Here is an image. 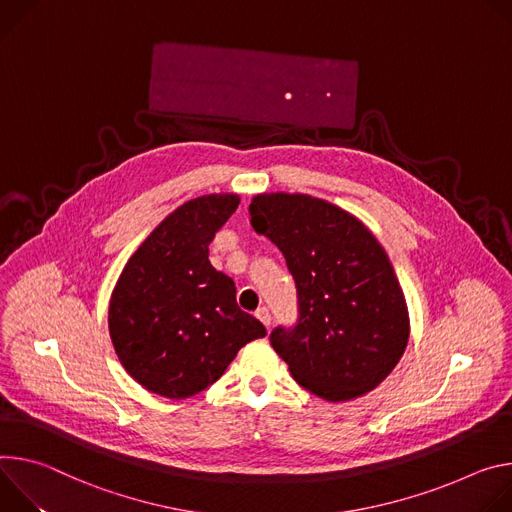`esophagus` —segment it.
I'll return each mask as SVG.
<instances>
[{
	"label": "esophagus",
	"mask_w": 512,
	"mask_h": 512,
	"mask_svg": "<svg viewBox=\"0 0 512 512\" xmlns=\"http://www.w3.org/2000/svg\"><path fill=\"white\" fill-rule=\"evenodd\" d=\"M256 317L262 321V325H264L266 329H270V321H272V317H270V311H268L266 307H260V309L256 311Z\"/></svg>",
	"instance_id": "esophagus-1"
}]
</instances>
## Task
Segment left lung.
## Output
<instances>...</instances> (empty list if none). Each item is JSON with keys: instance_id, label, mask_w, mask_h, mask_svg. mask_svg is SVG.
<instances>
[{"instance_id": "1", "label": "left lung", "mask_w": 512, "mask_h": 512, "mask_svg": "<svg viewBox=\"0 0 512 512\" xmlns=\"http://www.w3.org/2000/svg\"><path fill=\"white\" fill-rule=\"evenodd\" d=\"M250 223L287 260L299 323L270 344L293 378L329 403L374 390L409 342V309L394 268L368 227L346 209L303 193H260Z\"/></svg>"}]
</instances>
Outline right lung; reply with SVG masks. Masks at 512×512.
<instances>
[{"instance_id":"add662e5","label":"right lung","mask_w":512,"mask_h":512,"mask_svg":"<svg viewBox=\"0 0 512 512\" xmlns=\"http://www.w3.org/2000/svg\"><path fill=\"white\" fill-rule=\"evenodd\" d=\"M236 193L191 199L130 256L109 299V335L126 372L170 401L211 386L264 325L236 303V285L209 262V244L238 209Z\"/></svg>"}]
</instances>
